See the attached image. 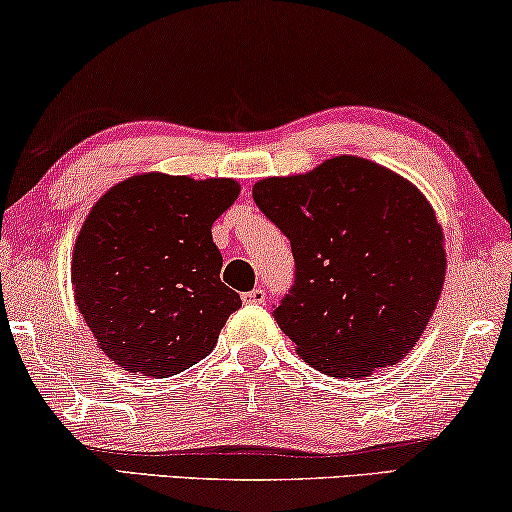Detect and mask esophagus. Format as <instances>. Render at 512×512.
I'll return each mask as SVG.
<instances>
[{"label": "esophagus", "instance_id": "1", "mask_svg": "<svg viewBox=\"0 0 512 512\" xmlns=\"http://www.w3.org/2000/svg\"><path fill=\"white\" fill-rule=\"evenodd\" d=\"M241 299H243V304H264L266 292L262 290V287H255V290H250V292L243 294Z\"/></svg>", "mask_w": 512, "mask_h": 512}]
</instances>
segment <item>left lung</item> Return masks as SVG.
I'll return each instance as SVG.
<instances>
[{"mask_svg": "<svg viewBox=\"0 0 512 512\" xmlns=\"http://www.w3.org/2000/svg\"><path fill=\"white\" fill-rule=\"evenodd\" d=\"M290 239L294 283L273 306L297 352L331 378L397 364L429 325L445 278L443 232L415 185L362 157L255 183Z\"/></svg>", "mask_w": 512, "mask_h": 512, "instance_id": "1", "label": "left lung"}]
</instances>
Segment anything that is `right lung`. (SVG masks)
Here are the masks:
<instances>
[{"label": "right lung", "mask_w": 512, "mask_h": 512, "mask_svg": "<svg viewBox=\"0 0 512 512\" xmlns=\"http://www.w3.org/2000/svg\"><path fill=\"white\" fill-rule=\"evenodd\" d=\"M239 197L229 178L143 174L92 208L71 262L78 311L111 362L176 376L204 359L241 297L220 280L213 222Z\"/></svg>", "instance_id": "right-lung-1"}]
</instances>
